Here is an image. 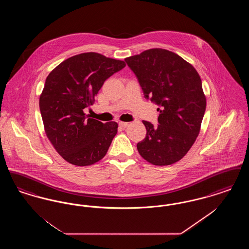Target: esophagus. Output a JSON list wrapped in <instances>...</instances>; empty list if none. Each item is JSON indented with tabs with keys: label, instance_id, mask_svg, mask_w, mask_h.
Returning a JSON list of instances; mask_svg holds the SVG:
<instances>
[{
	"label": "esophagus",
	"instance_id": "obj_1",
	"mask_svg": "<svg viewBox=\"0 0 249 249\" xmlns=\"http://www.w3.org/2000/svg\"><path fill=\"white\" fill-rule=\"evenodd\" d=\"M119 127L120 128H122V129H125V128H127L128 126H129V123L128 122H119Z\"/></svg>",
	"mask_w": 249,
	"mask_h": 249
}]
</instances>
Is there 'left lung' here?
Wrapping results in <instances>:
<instances>
[{
	"mask_svg": "<svg viewBox=\"0 0 249 249\" xmlns=\"http://www.w3.org/2000/svg\"><path fill=\"white\" fill-rule=\"evenodd\" d=\"M142 93L159 108L158 125L142 120L145 138L138 152L154 165L180 160L195 142L201 128L206 99L199 73L178 54L153 48L125 59Z\"/></svg>",
	"mask_w": 249,
	"mask_h": 249,
	"instance_id": "1",
	"label": "left lung"
}]
</instances>
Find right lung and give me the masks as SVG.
I'll return each mask as SVG.
<instances>
[{
	"instance_id": "add662e5",
	"label": "right lung",
	"mask_w": 249,
	"mask_h": 249,
	"mask_svg": "<svg viewBox=\"0 0 249 249\" xmlns=\"http://www.w3.org/2000/svg\"><path fill=\"white\" fill-rule=\"evenodd\" d=\"M126 66L94 52L65 59L48 74L39 107L49 141L66 161L91 165L102 160L118 132V123L87 119L107 78Z\"/></svg>"
}]
</instances>
